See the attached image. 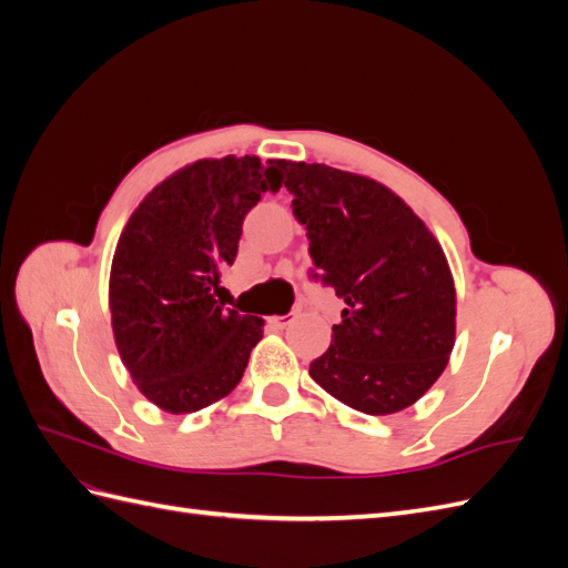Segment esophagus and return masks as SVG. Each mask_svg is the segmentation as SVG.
Masks as SVG:
<instances>
[{"label":"esophagus","mask_w":568,"mask_h":568,"mask_svg":"<svg viewBox=\"0 0 568 568\" xmlns=\"http://www.w3.org/2000/svg\"><path fill=\"white\" fill-rule=\"evenodd\" d=\"M274 326H277V329H284V326H288L291 322H294V315H284V317H272L270 320Z\"/></svg>","instance_id":"34e87169"}]
</instances>
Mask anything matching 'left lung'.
I'll list each match as a JSON object with an SVG mask.
<instances>
[{"mask_svg": "<svg viewBox=\"0 0 568 568\" xmlns=\"http://www.w3.org/2000/svg\"><path fill=\"white\" fill-rule=\"evenodd\" d=\"M280 165L315 277L346 303L311 376L365 415L415 405L455 348L457 294L438 239L382 182L324 163Z\"/></svg>", "mask_w": 568, "mask_h": 568, "instance_id": "1", "label": "left lung"}]
</instances>
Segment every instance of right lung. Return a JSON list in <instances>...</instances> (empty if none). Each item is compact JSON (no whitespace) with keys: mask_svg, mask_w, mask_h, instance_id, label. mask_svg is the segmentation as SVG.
I'll return each mask as SVG.
<instances>
[{"mask_svg":"<svg viewBox=\"0 0 568 568\" xmlns=\"http://www.w3.org/2000/svg\"><path fill=\"white\" fill-rule=\"evenodd\" d=\"M282 180L280 161H194L151 189L118 239L109 277L115 348L134 386L170 415L230 395L263 338V317L215 296L246 213Z\"/></svg>","mask_w":568,"mask_h":568,"instance_id":"1","label":"right lung"}]
</instances>
